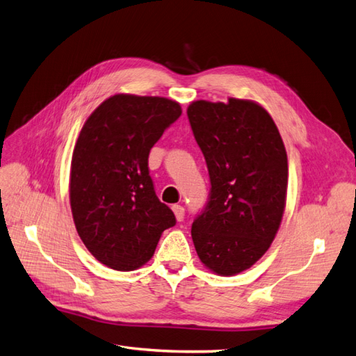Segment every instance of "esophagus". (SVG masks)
<instances>
[{
    "label": "esophagus",
    "instance_id": "1",
    "mask_svg": "<svg viewBox=\"0 0 356 356\" xmlns=\"http://www.w3.org/2000/svg\"><path fill=\"white\" fill-rule=\"evenodd\" d=\"M171 209H172V212H175V216H176V220L177 221H181L185 218V209L181 207L180 204H175V206H171Z\"/></svg>",
    "mask_w": 356,
    "mask_h": 356
}]
</instances>
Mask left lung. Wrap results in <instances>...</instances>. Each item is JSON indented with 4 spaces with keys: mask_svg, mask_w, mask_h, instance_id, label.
Wrapping results in <instances>:
<instances>
[{
    "mask_svg": "<svg viewBox=\"0 0 356 356\" xmlns=\"http://www.w3.org/2000/svg\"><path fill=\"white\" fill-rule=\"evenodd\" d=\"M186 113L212 185L191 236L203 265L232 277L275 239L287 195L286 147L269 113L252 100H195Z\"/></svg>",
    "mask_w": 356,
    "mask_h": 356,
    "instance_id": "obj_1",
    "label": "left lung"
}]
</instances>
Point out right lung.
I'll return each mask as SVG.
<instances>
[{
  "mask_svg": "<svg viewBox=\"0 0 356 356\" xmlns=\"http://www.w3.org/2000/svg\"><path fill=\"white\" fill-rule=\"evenodd\" d=\"M181 114L176 100L114 95L86 120L70 163L69 197L76 232L102 265L135 270L163 230L176 224L149 176V153Z\"/></svg>",
  "mask_w": 356,
  "mask_h": 356,
  "instance_id": "1",
  "label": "right lung"
}]
</instances>
